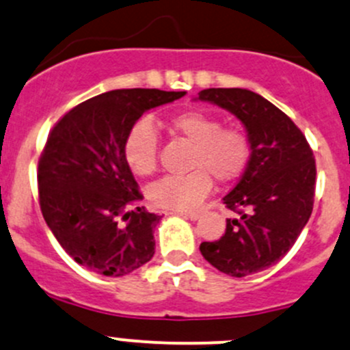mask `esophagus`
<instances>
[{
	"label": "esophagus",
	"instance_id": "obj_1",
	"mask_svg": "<svg viewBox=\"0 0 350 350\" xmlns=\"http://www.w3.org/2000/svg\"><path fill=\"white\" fill-rule=\"evenodd\" d=\"M178 215L183 216V218L193 219V221H196V219L200 218V213H196V211H181V213H178Z\"/></svg>",
	"mask_w": 350,
	"mask_h": 350
}]
</instances>
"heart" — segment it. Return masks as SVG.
<instances>
[{
	"mask_svg": "<svg viewBox=\"0 0 350 350\" xmlns=\"http://www.w3.org/2000/svg\"><path fill=\"white\" fill-rule=\"evenodd\" d=\"M172 134L191 142L187 167L183 176H167L149 191L152 204L171 211L196 208L208 196L213 178L219 185L237 181L252 157V141L243 129L223 127L218 117L203 110H183L165 119ZM124 157L135 176L156 172L159 137L149 120H139L129 129L124 141Z\"/></svg>",
	"mask_w": 350,
	"mask_h": 350,
	"instance_id": "1",
	"label": "heart"
}]
</instances>
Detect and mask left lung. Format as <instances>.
<instances>
[{"instance_id": "obj_1", "label": "left lung", "mask_w": 350, "mask_h": 350, "mask_svg": "<svg viewBox=\"0 0 350 350\" xmlns=\"http://www.w3.org/2000/svg\"><path fill=\"white\" fill-rule=\"evenodd\" d=\"M200 100L230 110L245 126L252 157L223 198L237 218L219 240L203 241L201 255L231 277L258 273L288 253L314 209V150L299 127L271 102L246 88H206Z\"/></svg>"}]
</instances>
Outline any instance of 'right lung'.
I'll return each mask as SVG.
<instances>
[{
    "mask_svg": "<svg viewBox=\"0 0 350 350\" xmlns=\"http://www.w3.org/2000/svg\"><path fill=\"white\" fill-rule=\"evenodd\" d=\"M185 94L110 90L68 110L50 131L36 174L40 208L62 248L87 270L124 277L154 256L161 216L139 206L144 196L124 141L146 110Z\"/></svg>",
    "mask_w": 350,
    "mask_h": 350,
    "instance_id": "right-lung-1",
    "label": "right lung"
}]
</instances>
